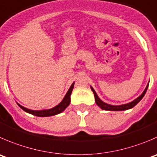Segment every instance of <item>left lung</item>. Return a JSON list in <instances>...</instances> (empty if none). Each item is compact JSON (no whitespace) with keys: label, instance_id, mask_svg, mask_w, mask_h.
Segmentation results:
<instances>
[{"label":"left lung","instance_id":"obj_1","mask_svg":"<svg viewBox=\"0 0 157 157\" xmlns=\"http://www.w3.org/2000/svg\"><path fill=\"white\" fill-rule=\"evenodd\" d=\"M148 86H149V83H148V84H147V87L145 88L144 91L143 92V94H141L140 97H138L137 98L135 99L134 100H133V101L130 102V103H129L120 105V106H113V105L108 104V103H104V102H103L100 98H99V97L97 96V93L95 92V90H94V88H93L92 86H90V88H91V90H92L93 92H94V97H95L96 103H97V106H100L102 109H103V110H110V111H121V110H127V109H131V108H133V106H136V105L137 104V103H139L141 100H142L143 97H144V95H145L146 92H147V88H148Z\"/></svg>","mask_w":157,"mask_h":157}]
</instances>
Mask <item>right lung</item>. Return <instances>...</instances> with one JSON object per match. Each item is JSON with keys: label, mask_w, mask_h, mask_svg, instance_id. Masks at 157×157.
<instances>
[{"label": "right lung", "mask_w": 157, "mask_h": 157, "mask_svg": "<svg viewBox=\"0 0 157 157\" xmlns=\"http://www.w3.org/2000/svg\"><path fill=\"white\" fill-rule=\"evenodd\" d=\"M74 82L72 83V85L71 86L70 89L68 90L67 93L65 95L64 98L63 99L61 102L59 103L58 105H57L54 107L51 108L49 109H42V110H33V109H29L27 108L24 107L23 106L20 105L19 103H17L18 106L24 110L25 112L28 113L32 114L33 116H36V117H51V116H54L57 115V114L60 113L61 112H63L68 106H69L70 103H71V93H72L73 89H74Z\"/></svg>", "instance_id": "add662e5"}]
</instances>
